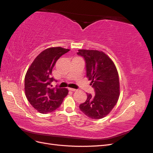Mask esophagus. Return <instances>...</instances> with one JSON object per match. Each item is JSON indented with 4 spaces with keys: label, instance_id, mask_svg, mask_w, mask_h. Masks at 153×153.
<instances>
[{
    "label": "esophagus",
    "instance_id": "obj_1",
    "mask_svg": "<svg viewBox=\"0 0 153 153\" xmlns=\"http://www.w3.org/2000/svg\"><path fill=\"white\" fill-rule=\"evenodd\" d=\"M68 89L71 91H76V89H73V88H68Z\"/></svg>",
    "mask_w": 153,
    "mask_h": 153
}]
</instances>
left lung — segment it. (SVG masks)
Returning a JSON list of instances; mask_svg holds the SVG:
<instances>
[{"label": "left lung", "mask_w": 153, "mask_h": 153, "mask_svg": "<svg viewBox=\"0 0 153 153\" xmlns=\"http://www.w3.org/2000/svg\"><path fill=\"white\" fill-rule=\"evenodd\" d=\"M77 54L84 58L87 78L91 81L95 95L87 94L80 105V110L92 119L107 115L116 105L120 95L119 75L112 60L102 51L78 50Z\"/></svg>", "instance_id": "1"}]
</instances>
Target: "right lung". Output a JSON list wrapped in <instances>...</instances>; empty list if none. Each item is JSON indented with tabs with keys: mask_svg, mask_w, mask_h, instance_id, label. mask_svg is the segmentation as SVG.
I'll list each match as a JSON object with an SVG mask.
<instances>
[{
	"mask_svg": "<svg viewBox=\"0 0 153 153\" xmlns=\"http://www.w3.org/2000/svg\"><path fill=\"white\" fill-rule=\"evenodd\" d=\"M69 49L52 47L43 50L30 64L25 76V93L30 105L41 114L59 108L68 95L66 88H52V69L57 60Z\"/></svg>",
	"mask_w": 153,
	"mask_h": 153,
	"instance_id": "1",
	"label": "right lung"
}]
</instances>
